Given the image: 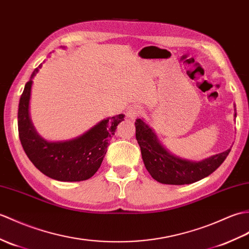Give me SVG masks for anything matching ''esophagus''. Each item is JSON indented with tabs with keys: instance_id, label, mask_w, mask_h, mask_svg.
Here are the masks:
<instances>
[{
	"instance_id": "34e87169",
	"label": "esophagus",
	"mask_w": 249,
	"mask_h": 249,
	"mask_svg": "<svg viewBox=\"0 0 249 249\" xmlns=\"http://www.w3.org/2000/svg\"><path fill=\"white\" fill-rule=\"evenodd\" d=\"M141 113H142V108H141L140 106H138V105H132L131 107H129L128 111H127V115H128V117H129L131 120L136 119V118L139 117V115H140Z\"/></svg>"
}]
</instances>
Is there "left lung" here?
<instances>
[{"mask_svg": "<svg viewBox=\"0 0 249 249\" xmlns=\"http://www.w3.org/2000/svg\"><path fill=\"white\" fill-rule=\"evenodd\" d=\"M236 113L234 112V118ZM136 138L141 148L144 165L152 177L165 184H189L212 174L230 153V148L201 161H190L172 155L159 142L154 130L137 119Z\"/></svg>", "mask_w": 249, "mask_h": 249, "instance_id": "obj_1", "label": "left lung"}]
</instances>
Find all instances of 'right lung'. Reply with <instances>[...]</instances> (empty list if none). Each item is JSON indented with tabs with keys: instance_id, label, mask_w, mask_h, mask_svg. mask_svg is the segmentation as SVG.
<instances>
[{
	"instance_id": "1",
	"label": "right lung",
	"mask_w": 249,
	"mask_h": 249,
	"mask_svg": "<svg viewBox=\"0 0 249 249\" xmlns=\"http://www.w3.org/2000/svg\"><path fill=\"white\" fill-rule=\"evenodd\" d=\"M41 67L42 63L35 69L20 97L18 130L22 147L33 164L48 177L59 181L87 180L100 169L110 139L125 115L121 113L103 120L72 140L46 141L38 135L30 118L32 79Z\"/></svg>"
}]
</instances>
